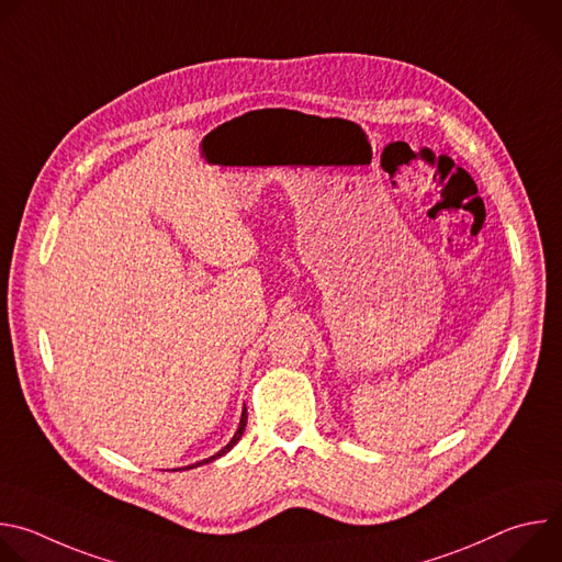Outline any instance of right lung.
Segmentation results:
<instances>
[{"label":"right lung","mask_w":562,"mask_h":562,"mask_svg":"<svg viewBox=\"0 0 562 562\" xmlns=\"http://www.w3.org/2000/svg\"><path fill=\"white\" fill-rule=\"evenodd\" d=\"M245 427H247V409L243 412V418H239V427H237V431L233 434V438H231V442L226 445V447H222L215 456H211V458H206V460H200V462H195V464H189V467H184V469H193V467H200V464H206V462H213L215 458H220V456H224L226 451H231L235 445H237V440L243 438V434H245Z\"/></svg>","instance_id":"obj_1"}]
</instances>
